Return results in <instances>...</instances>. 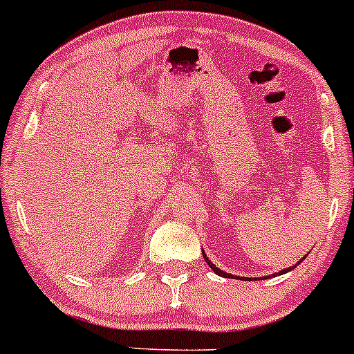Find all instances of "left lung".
Here are the masks:
<instances>
[{
	"label": "left lung",
	"mask_w": 354,
	"mask_h": 354,
	"mask_svg": "<svg viewBox=\"0 0 354 354\" xmlns=\"http://www.w3.org/2000/svg\"><path fill=\"white\" fill-rule=\"evenodd\" d=\"M202 256H204V261H205V263H207L209 264V268L210 269H212V271L214 272H216L217 274V276H222V277H234L232 276V274H227V272H224V271H222V269H219V268H216V266H214L212 263H210V259H209V257L207 256H205V252H202ZM306 259V256L303 257V259H301L299 261V263H297V264H301V263H303V261ZM296 264V266H297ZM296 266H292V268H288V269H283V271H279V272H276V274H271V276L272 277H276V276H281V274H286V272H289V271H292V269H295L296 268ZM266 277H269V276H266ZM241 279H242V277H241ZM248 279H251V277H248Z\"/></svg>",
	"instance_id": "left-lung-1"
}]
</instances>
